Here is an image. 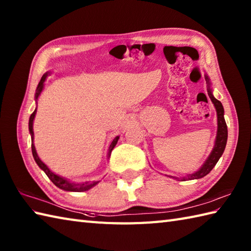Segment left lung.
I'll return each instance as SVG.
<instances>
[{
	"mask_svg": "<svg viewBox=\"0 0 251 251\" xmlns=\"http://www.w3.org/2000/svg\"><path fill=\"white\" fill-rule=\"evenodd\" d=\"M205 79H206V83L208 84V88H207L208 96H209V98L211 99L212 103H214V105H215L216 111H217V117H218V130H217L215 147H214V149H212L210 155L208 156L204 165H202V166L199 170H197V172H195L194 174L188 175L186 177H183L181 179L175 178V179H178L181 181H185L186 179L193 180V179H200V178L205 177V176L209 174L211 172V169L216 166V164L218 163V161H219V158L221 157L223 152H225V149L226 146L227 126H226V123L225 120V110H223V105L220 101L216 99L214 97V95H212L209 77L205 75Z\"/></svg>",
	"mask_w": 251,
	"mask_h": 251,
	"instance_id": "1",
	"label": "left lung"
}]
</instances>
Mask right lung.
Here are the masks:
<instances>
[{
    "instance_id": "add662e5",
    "label": "right lung",
    "mask_w": 251,
    "mask_h": 251,
    "mask_svg": "<svg viewBox=\"0 0 251 251\" xmlns=\"http://www.w3.org/2000/svg\"><path fill=\"white\" fill-rule=\"evenodd\" d=\"M49 76V72H46L43 76H42L41 81L39 83V85H37L36 87V93H35V100L37 101V98H39V96L41 95L42 90H43L44 88V82L46 77ZM35 114H36V109L34 110L33 113L31 114L30 119H29V131H30V135H31V149H32V154H33V157H34V161L35 163L37 164V166H39L43 172L47 175V177H49L50 179V181L52 183H54L56 186H58V188L61 189V190H65V191H70V192H84V191H87L89 189H92L93 186H95L96 184H97L99 181H87V182H83V183H72L70 182V181L60 177V176H58L56 174H54L51 172V170L46 166V165L41 161L39 155H37L36 153V150H35V147L33 145V139H34V132H33V121H34V117H35ZM120 137L116 136L113 141L111 142V145L109 147V152H108V156L110 157L111 155V152L112 150H113L114 147L116 146L117 141H119Z\"/></svg>"
}]
</instances>
